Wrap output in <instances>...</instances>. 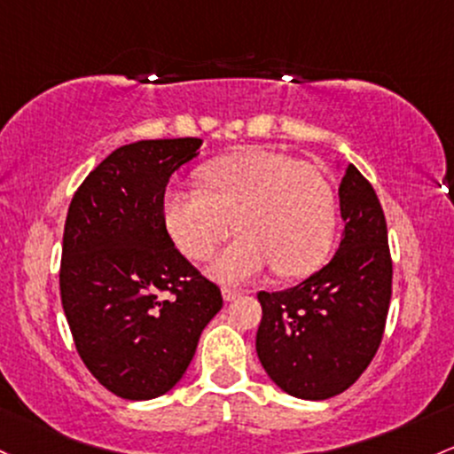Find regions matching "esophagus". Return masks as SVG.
<instances>
[{
	"instance_id": "1",
	"label": "esophagus",
	"mask_w": 454,
	"mask_h": 454,
	"mask_svg": "<svg viewBox=\"0 0 454 454\" xmlns=\"http://www.w3.org/2000/svg\"><path fill=\"white\" fill-rule=\"evenodd\" d=\"M239 295H241V291H237V288H232V286H223L222 288L223 301H235Z\"/></svg>"
}]
</instances>
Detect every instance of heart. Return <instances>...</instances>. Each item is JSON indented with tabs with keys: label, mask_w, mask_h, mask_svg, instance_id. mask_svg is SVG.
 <instances>
[{
	"label": "heart",
	"mask_w": 454,
	"mask_h": 454,
	"mask_svg": "<svg viewBox=\"0 0 454 454\" xmlns=\"http://www.w3.org/2000/svg\"><path fill=\"white\" fill-rule=\"evenodd\" d=\"M204 189H172L163 198L168 235L204 261L237 228L243 232L211 265V276L243 282L267 267L300 278L327 261L338 226L333 189L317 168L291 154L243 148L200 170Z\"/></svg>",
	"instance_id": "b5f03b06"
}]
</instances>
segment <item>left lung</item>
Returning <instances> with one entry per match:
<instances>
[{
  "label": "left lung",
  "instance_id": "8db88e82",
  "mask_svg": "<svg viewBox=\"0 0 454 454\" xmlns=\"http://www.w3.org/2000/svg\"><path fill=\"white\" fill-rule=\"evenodd\" d=\"M338 198L345 231L332 261L297 286L258 293V360L280 390L306 401L340 395L366 371L392 295L386 217L353 163Z\"/></svg>",
  "mask_w": 454,
  "mask_h": 454
}]
</instances>
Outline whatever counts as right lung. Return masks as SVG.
<instances>
[{"label":"right lung","mask_w":454,"mask_h":454,"mask_svg":"<svg viewBox=\"0 0 454 454\" xmlns=\"http://www.w3.org/2000/svg\"><path fill=\"white\" fill-rule=\"evenodd\" d=\"M200 146L198 137H176L116 148L68 207L64 315L88 371L127 401L170 392L222 310L219 288L174 247L161 213L168 181Z\"/></svg>","instance_id":"obj_1"}]
</instances>
